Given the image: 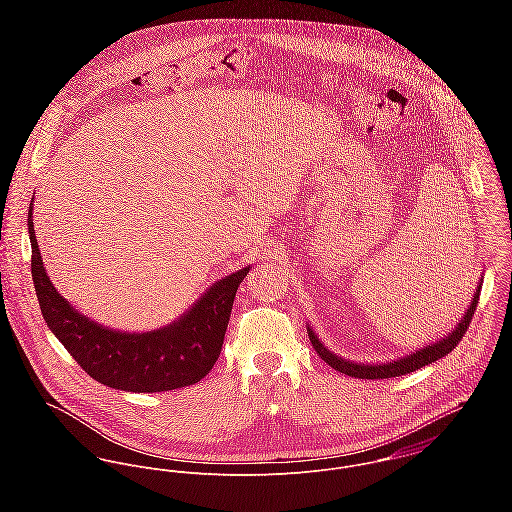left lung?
Masks as SVG:
<instances>
[{
    "instance_id": "1",
    "label": "left lung",
    "mask_w": 512,
    "mask_h": 512,
    "mask_svg": "<svg viewBox=\"0 0 512 512\" xmlns=\"http://www.w3.org/2000/svg\"><path fill=\"white\" fill-rule=\"evenodd\" d=\"M481 286H483V278H481V282H479V286H477V292L473 295L471 305H469V309L465 311L463 319L459 321V325H457L447 337H443L438 343L428 345V347H424V349H420V351H416V353H412V355H408V357L396 359V361H392V363H384V365H380V363H378V365L353 363V361H347V359H341V357L333 355V353L317 339V335L313 333V329H311L309 325H307V335H309V341H311L313 349L317 351V355H319L327 365L333 366L335 370H339V372H343V374H349V376H355V378H368V380L402 376V374L414 372V370H418V368H422V366L430 365V363L438 361V359L445 357L447 353H451V351L459 345V341L463 339V335H465V331H467V327H469V323H471V319H473V313H475V309H477Z\"/></svg>"
}]
</instances>
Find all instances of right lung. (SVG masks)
<instances>
[{"instance_id": "right-lung-1", "label": "right lung", "mask_w": 512, "mask_h": 512, "mask_svg": "<svg viewBox=\"0 0 512 512\" xmlns=\"http://www.w3.org/2000/svg\"><path fill=\"white\" fill-rule=\"evenodd\" d=\"M33 205V201H31ZM29 207L31 276L47 327L88 376L126 392H163L199 382L219 359L234 295L250 266L213 284L167 327L122 333L78 313L49 280Z\"/></svg>"}]
</instances>
